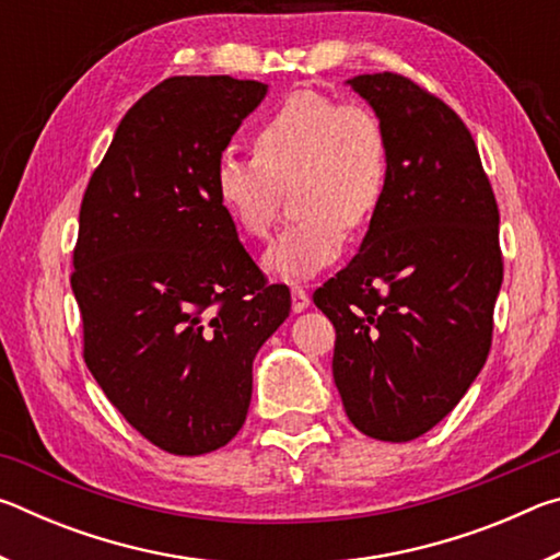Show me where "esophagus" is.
<instances>
[{
    "mask_svg": "<svg viewBox=\"0 0 560 560\" xmlns=\"http://www.w3.org/2000/svg\"><path fill=\"white\" fill-rule=\"evenodd\" d=\"M308 303H311V299H308L306 291H303L301 287H293L291 289V308H293V314H301V311H306Z\"/></svg>",
    "mask_w": 560,
    "mask_h": 560,
    "instance_id": "34e87169",
    "label": "esophagus"
}]
</instances>
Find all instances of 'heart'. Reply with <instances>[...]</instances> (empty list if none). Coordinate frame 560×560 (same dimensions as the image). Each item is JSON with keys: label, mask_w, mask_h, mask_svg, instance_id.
Wrapping results in <instances>:
<instances>
[{"label": "heart", "mask_w": 560, "mask_h": 560, "mask_svg": "<svg viewBox=\"0 0 560 560\" xmlns=\"http://www.w3.org/2000/svg\"><path fill=\"white\" fill-rule=\"evenodd\" d=\"M257 155H220L214 192L242 232L264 240L291 187L296 210L264 254L281 279H308L334 264L348 230H363L381 210L390 177L383 120L360 103L320 91H291L254 136Z\"/></svg>", "instance_id": "obj_1"}]
</instances>
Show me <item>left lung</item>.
I'll return each instance as SVG.
<instances>
[{"label":"left lung","mask_w":560,"mask_h":560,"mask_svg":"<svg viewBox=\"0 0 560 560\" xmlns=\"http://www.w3.org/2000/svg\"><path fill=\"white\" fill-rule=\"evenodd\" d=\"M390 143V177L360 252L316 289L336 328L348 420L410 442L447 417L487 363L504 279L499 207L469 128L400 73H363Z\"/></svg>","instance_id":"left-lung-1"}]
</instances>
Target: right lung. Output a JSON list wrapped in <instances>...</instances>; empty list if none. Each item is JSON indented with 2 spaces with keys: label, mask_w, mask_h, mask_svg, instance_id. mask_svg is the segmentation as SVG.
Segmentation results:
<instances>
[{
  "label": "right lung",
  "mask_w": 560,
  "mask_h": 560,
  "mask_svg": "<svg viewBox=\"0 0 560 560\" xmlns=\"http://www.w3.org/2000/svg\"><path fill=\"white\" fill-rule=\"evenodd\" d=\"M267 83L173 75L148 91L93 170L71 289L83 360L113 407L170 454L242 430L257 350L291 293L267 283L214 192L217 160Z\"/></svg>",
  "instance_id": "add662e5"
}]
</instances>
